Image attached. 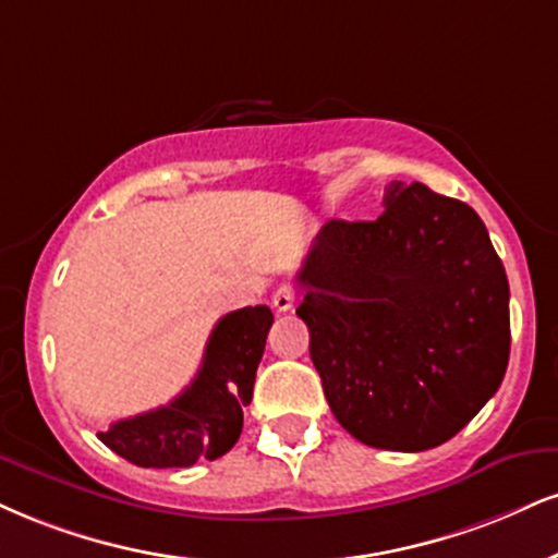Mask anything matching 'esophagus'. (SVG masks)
Masks as SVG:
<instances>
[{
    "label": "esophagus",
    "instance_id": "34e87169",
    "mask_svg": "<svg viewBox=\"0 0 558 558\" xmlns=\"http://www.w3.org/2000/svg\"><path fill=\"white\" fill-rule=\"evenodd\" d=\"M293 301H296V288L291 283H283L275 288L272 293V306L278 308V312H288V308L293 306Z\"/></svg>",
    "mask_w": 558,
    "mask_h": 558
}]
</instances>
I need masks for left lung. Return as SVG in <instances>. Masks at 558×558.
I'll use <instances>...</instances> for the list:
<instances>
[{"label":"left lung","instance_id":"8db88e82","mask_svg":"<svg viewBox=\"0 0 558 558\" xmlns=\"http://www.w3.org/2000/svg\"><path fill=\"white\" fill-rule=\"evenodd\" d=\"M377 220H330L296 280L308 353L348 434L424 452L494 398L509 361V283L471 205L392 181Z\"/></svg>","mask_w":558,"mask_h":558}]
</instances>
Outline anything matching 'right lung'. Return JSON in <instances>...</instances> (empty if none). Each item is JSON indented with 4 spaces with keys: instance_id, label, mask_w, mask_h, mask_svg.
I'll list each match as a JSON object with an SVG mask.
<instances>
[{
    "instance_id": "right-lung-1",
    "label": "right lung",
    "mask_w": 558,
    "mask_h": 558,
    "mask_svg": "<svg viewBox=\"0 0 558 558\" xmlns=\"http://www.w3.org/2000/svg\"><path fill=\"white\" fill-rule=\"evenodd\" d=\"M272 325L267 306L226 314L207 340L203 366L169 405L117 421L98 439L140 468H190L218 460L239 441L244 408Z\"/></svg>"
}]
</instances>
